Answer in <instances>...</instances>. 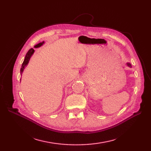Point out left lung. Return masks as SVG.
<instances>
[{
  "instance_id": "1",
  "label": "left lung",
  "mask_w": 151,
  "mask_h": 151,
  "mask_svg": "<svg viewBox=\"0 0 151 151\" xmlns=\"http://www.w3.org/2000/svg\"><path fill=\"white\" fill-rule=\"evenodd\" d=\"M127 65L129 66V67H132V65L130 64V63H127Z\"/></svg>"
}]
</instances>
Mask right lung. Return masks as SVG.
Returning <instances> with one entry per match:
<instances>
[{
  "mask_svg": "<svg viewBox=\"0 0 151 151\" xmlns=\"http://www.w3.org/2000/svg\"><path fill=\"white\" fill-rule=\"evenodd\" d=\"M45 42H41L37 45H36L35 46V48H38L42 46V45H43V44ZM35 52V50L33 49V48H31L29 50V51L27 52L26 55V57L24 58V60L23 61V63H22V66H21V75L22 74V72H23L24 70V67L27 65V64H28L29 61V59L31 58V57L32 56V55L33 54V53Z\"/></svg>",
  "mask_w": 151,
  "mask_h": 151,
  "instance_id": "1",
  "label": "right lung"
}]
</instances>
